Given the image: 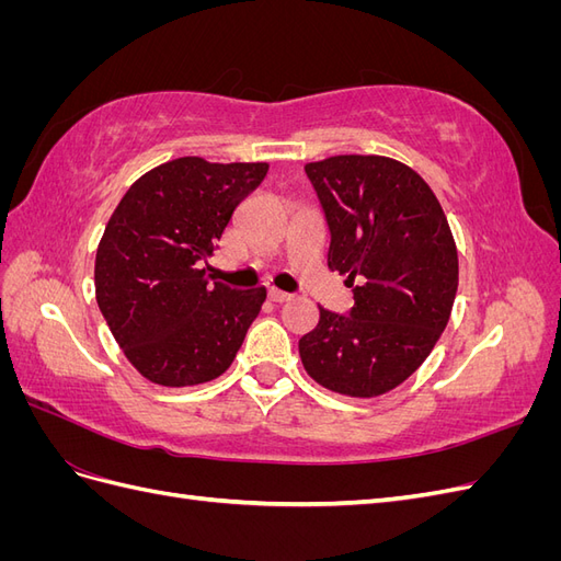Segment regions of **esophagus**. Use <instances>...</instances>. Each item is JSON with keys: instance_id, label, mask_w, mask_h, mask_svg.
I'll return each instance as SVG.
<instances>
[{"instance_id": "1", "label": "esophagus", "mask_w": 561, "mask_h": 561, "mask_svg": "<svg viewBox=\"0 0 561 561\" xmlns=\"http://www.w3.org/2000/svg\"><path fill=\"white\" fill-rule=\"evenodd\" d=\"M268 299L276 301V304H283V301H290L293 295H290V293H283V290H276V287H271V290H268Z\"/></svg>"}]
</instances>
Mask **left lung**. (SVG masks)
I'll use <instances>...</instances> for the list:
<instances>
[{
    "instance_id": "obj_1",
    "label": "left lung",
    "mask_w": 561,
    "mask_h": 561,
    "mask_svg": "<svg viewBox=\"0 0 561 561\" xmlns=\"http://www.w3.org/2000/svg\"><path fill=\"white\" fill-rule=\"evenodd\" d=\"M330 227L328 266L353 287L348 316L320 309L299 339L322 388L377 398L410 379L445 332L458 252L437 196L416 171L377 154L307 163Z\"/></svg>"
}]
</instances>
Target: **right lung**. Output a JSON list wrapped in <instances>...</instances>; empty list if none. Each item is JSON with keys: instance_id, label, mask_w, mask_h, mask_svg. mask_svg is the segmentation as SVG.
<instances>
[{"instance_id": "right-lung-1", "label": "right lung", "mask_w": 561, "mask_h": 561, "mask_svg": "<svg viewBox=\"0 0 561 561\" xmlns=\"http://www.w3.org/2000/svg\"><path fill=\"white\" fill-rule=\"evenodd\" d=\"M266 171L182 157L151 168L118 201L95 252V299L147 381L196 386L233 363L266 290L210 283L208 257Z\"/></svg>"}]
</instances>
